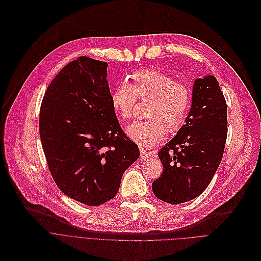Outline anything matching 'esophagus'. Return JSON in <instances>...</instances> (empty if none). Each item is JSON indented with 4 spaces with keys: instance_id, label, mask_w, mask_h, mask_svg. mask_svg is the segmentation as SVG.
Listing matches in <instances>:
<instances>
[{
    "instance_id": "obj_1",
    "label": "esophagus",
    "mask_w": 261,
    "mask_h": 261,
    "mask_svg": "<svg viewBox=\"0 0 261 261\" xmlns=\"http://www.w3.org/2000/svg\"><path fill=\"white\" fill-rule=\"evenodd\" d=\"M150 156H151V154L147 153L146 151H143V150L140 151V158L141 159H146V158H148Z\"/></svg>"
}]
</instances>
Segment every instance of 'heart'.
I'll list each match as a JSON object with an SVG mask.
<instances>
[{"label":"heart","instance_id":"heart-1","mask_svg":"<svg viewBox=\"0 0 261 261\" xmlns=\"http://www.w3.org/2000/svg\"><path fill=\"white\" fill-rule=\"evenodd\" d=\"M132 85L121 84L111 95V103L117 116L128 121L136 102H148L144 122L135 123L126 129V135L142 148H150L168 133L177 132L187 119L192 102L187 84L174 81L170 74L146 69L136 72Z\"/></svg>","mask_w":261,"mask_h":261}]
</instances>
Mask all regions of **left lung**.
Here are the masks:
<instances>
[{
	"mask_svg": "<svg viewBox=\"0 0 261 261\" xmlns=\"http://www.w3.org/2000/svg\"><path fill=\"white\" fill-rule=\"evenodd\" d=\"M226 137L227 105L218 81L195 80L185 124L158 152L164 170L152 184L155 196L176 205L201 195L220 166Z\"/></svg>",
	"mask_w": 261,
	"mask_h": 261,
	"instance_id": "left-lung-1",
	"label": "left lung"
}]
</instances>
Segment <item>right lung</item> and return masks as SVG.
Returning <instances> with one entry per match:
<instances>
[{
    "mask_svg": "<svg viewBox=\"0 0 261 261\" xmlns=\"http://www.w3.org/2000/svg\"><path fill=\"white\" fill-rule=\"evenodd\" d=\"M107 63L81 56L44 93L39 133L49 173L66 195L98 206L115 197L140 152L122 130L106 80Z\"/></svg>",
    "mask_w": 261,
    "mask_h": 261,
    "instance_id": "obj_1",
    "label": "right lung"
}]
</instances>
